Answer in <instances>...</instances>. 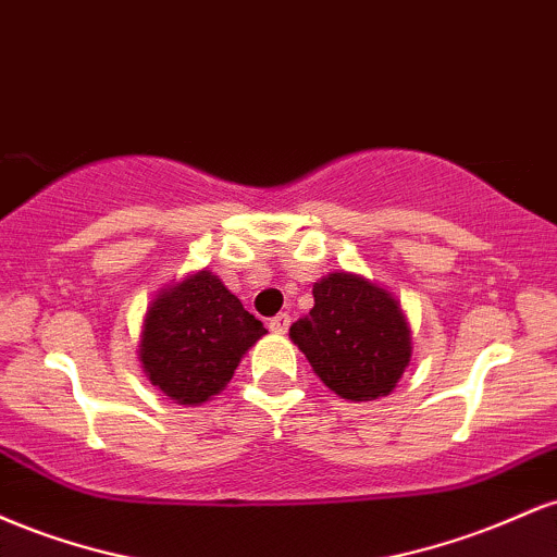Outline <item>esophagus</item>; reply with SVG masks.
Returning a JSON list of instances; mask_svg holds the SVG:
<instances>
[{"label": "esophagus", "mask_w": 557, "mask_h": 557, "mask_svg": "<svg viewBox=\"0 0 557 557\" xmlns=\"http://www.w3.org/2000/svg\"><path fill=\"white\" fill-rule=\"evenodd\" d=\"M287 327H290V314H277L270 319V330L274 335H285Z\"/></svg>", "instance_id": "1"}]
</instances>
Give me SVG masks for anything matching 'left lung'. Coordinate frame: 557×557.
<instances>
[{
    "label": "left lung",
    "mask_w": 557,
    "mask_h": 557,
    "mask_svg": "<svg viewBox=\"0 0 557 557\" xmlns=\"http://www.w3.org/2000/svg\"><path fill=\"white\" fill-rule=\"evenodd\" d=\"M290 341L345 400L385 398L411 361V327L398 300L350 272L314 283V309L293 324Z\"/></svg>",
    "instance_id": "obj_1"
}]
</instances>
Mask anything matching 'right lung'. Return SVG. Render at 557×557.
<instances>
[{"mask_svg":"<svg viewBox=\"0 0 557 557\" xmlns=\"http://www.w3.org/2000/svg\"><path fill=\"white\" fill-rule=\"evenodd\" d=\"M267 335L214 272L201 270L164 287L140 330L144 374L170 400L201 406L222 393L248 348Z\"/></svg>","mask_w":557,"mask_h":557,"instance_id":"add662e5","label":"right lung"}]
</instances>
